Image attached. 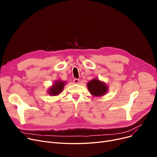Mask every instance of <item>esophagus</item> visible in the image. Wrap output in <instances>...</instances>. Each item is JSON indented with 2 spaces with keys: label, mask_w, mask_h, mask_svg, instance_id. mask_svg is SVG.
Here are the masks:
<instances>
[{
  "label": "esophagus",
  "mask_w": 157,
  "mask_h": 157,
  "mask_svg": "<svg viewBox=\"0 0 157 157\" xmlns=\"http://www.w3.org/2000/svg\"><path fill=\"white\" fill-rule=\"evenodd\" d=\"M73 82H74V83L78 84V83H79V79H77V78H75V79H74V80H73Z\"/></svg>",
  "instance_id": "obj_1"
}]
</instances>
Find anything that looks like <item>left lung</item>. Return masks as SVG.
Here are the masks:
<instances>
[{
    "mask_svg": "<svg viewBox=\"0 0 157 157\" xmlns=\"http://www.w3.org/2000/svg\"><path fill=\"white\" fill-rule=\"evenodd\" d=\"M87 87L90 94L97 97L104 95L108 90V87L105 84L97 79H94L88 82Z\"/></svg>",
    "mask_w": 157,
    "mask_h": 157,
    "instance_id": "obj_1",
    "label": "left lung"
}]
</instances>
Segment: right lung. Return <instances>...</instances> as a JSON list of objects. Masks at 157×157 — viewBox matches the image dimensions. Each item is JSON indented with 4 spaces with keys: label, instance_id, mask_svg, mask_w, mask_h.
<instances>
[{
    "label": "right lung",
    "instance_id": "1",
    "mask_svg": "<svg viewBox=\"0 0 157 157\" xmlns=\"http://www.w3.org/2000/svg\"><path fill=\"white\" fill-rule=\"evenodd\" d=\"M65 83L62 81H56L55 83L49 90V94L52 95H57L63 90Z\"/></svg>",
    "mask_w": 157,
    "mask_h": 157
}]
</instances>
